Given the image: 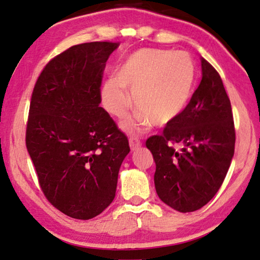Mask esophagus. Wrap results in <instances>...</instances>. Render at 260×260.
Masks as SVG:
<instances>
[{
  "label": "esophagus",
  "instance_id": "obj_1",
  "mask_svg": "<svg viewBox=\"0 0 260 260\" xmlns=\"http://www.w3.org/2000/svg\"><path fill=\"white\" fill-rule=\"evenodd\" d=\"M129 144L131 151H137V149L142 146V142H140V139L138 137H130Z\"/></svg>",
  "mask_w": 260,
  "mask_h": 260
}]
</instances>
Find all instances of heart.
Segmentation results:
<instances>
[{"label": "heart", "instance_id": "heart-1", "mask_svg": "<svg viewBox=\"0 0 260 260\" xmlns=\"http://www.w3.org/2000/svg\"><path fill=\"white\" fill-rule=\"evenodd\" d=\"M195 67L184 51L142 49L124 58L116 79L105 82L102 91L104 107L116 117H123L133 105L139 113L123 123L127 131H137L152 123L165 126L178 117L192 95Z\"/></svg>", "mask_w": 260, "mask_h": 260}]
</instances>
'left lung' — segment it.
Listing matches in <instances>:
<instances>
[{
    "instance_id": "8db88e82",
    "label": "left lung",
    "mask_w": 260,
    "mask_h": 260,
    "mask_svg": "<svg viewBox=\"0 0 260 260\" xmlns=\"http://www.w3.org/2000/svg\"><path fill=\"white\" fill-rule=\"evenodd\" d=\"M201 66L202 80L183 113L146 140L158 198L180 212L199 210L215 197L234 155L230 98L215 67L203 58Z\"/></svg>"
}]
</instances>
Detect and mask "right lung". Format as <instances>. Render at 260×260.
<instances>
[{"label": "right lung", "instance_id": "right-lung-1", "mask_svg": "<svg viewBox=\"0 0 260 260\" xmlns=\"http://www.w3.org/2000/svg\"><path fill=\"white\" fill-rule=\"evenodd\" d=\"M118 42H90L52 58L36 81L26 147L40 187L65 215L88 220L115 198L129 140L99 106L103 72Z\"/></svg>", "mask_w": 260, "mask_h": 260}]
</instances>
